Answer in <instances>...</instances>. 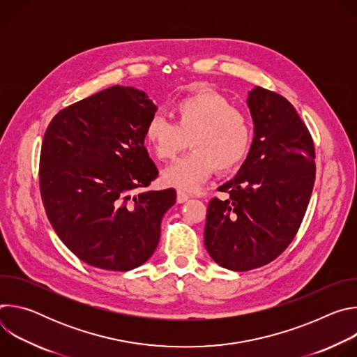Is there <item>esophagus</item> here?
Here are the masks:
<instances>
[{"mask_svg": "<svg viewBox=\"0 0 357 357\" xmlns=\"http://www.w3.org/2000/svg\"><path fill=\"white\" fill-rule=\"evenodd\" d=\"M189 199V195L188 193H185V192H182V190H178L176 192V202L178 203H183V202H186Z\"/></svg>", "mask_w": 357, "mask_h": 357, "instance_id": "esophagus-1", "label": "esophagus"}]
</instances>
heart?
Instances as JSON below:
<instances>
[{
  "mask_svg": "<svg viewBox=\"0 0 357 357\" xmlns=\"http://www.w3.org/2000/svg\"><path fill=\"white\" fill-rule=\"evenodd\" d=\"M174 123L152 116L144 142L160 161L172 160L189 138L192 151L162 172V182L179 190H195L212 175L237 167L248 154L252 130L248 117L213 91L190 94L172 107Z\"/></svg>",
  "mask_w": 357,
  "mask_h": 357,
  "instance_id": "obj_1",
  "label": "heart"
}]
</instances>
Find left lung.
Masks as SVG:
<instances>
[{
    "label": "left lung",
    "instance_id": "left-lung-1",
    "mask_svg": "<svg viewBox=\"0 0 357 357\" xmlns=\"http://www.w3.org/2000/svg\"><path fill=\"white\" fill-rule=\"evenodd\" d=\"M247 106L254 123L248 155L219 186L229 197L209 202L203 234L209 256L231 271L280 256L302 223L315 182L314 141L289 101L257 86Z\"/></svg>",
    "mask_w": 357,
    "mask_h": 357
}]
</instances>
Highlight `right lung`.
Instances as JSON below:
<instances>
[{
    "mask_svg": "<svg viewBox=\"0 0 357 357\" xmlns=\"http://www.w3.org/2000/svg\"><path fill=\"white\" fill-rule=\"evenodd\" d=\"M157 106L134 87L113 86L61 110L46 128L39 188L46 216L86 264L128 271L154 254L175 189L134 191L158 176L144 146Z\"/></svg>",
    "mask_w": 357,
    "mask_h": 357,
    "instance_id": "obj_1",
    "label": "right lung"
}]
</instances>
